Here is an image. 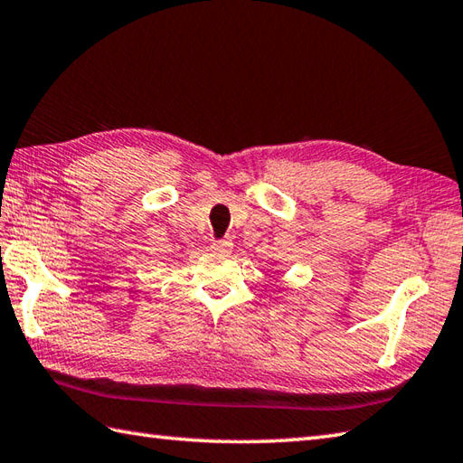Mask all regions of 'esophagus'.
Returning <instances> with one entry per match:
<instances>
[{
  "label": "esophagus",
  "mask_w": 463,
  "mask_h": 463,
  "mask_svg": "<svg viewBox=\"0 0 463 463\" xmlns=\"http://www.w3.org/2000/svg\"><path fill=\"white\" fill-rule=\"evenodd\" d=\"M211 249H213V252H216V255H231L232 239L231 237H224L221 241H214Z\"/></svg>",
  "instance_id": "34e87169"
}]
</instances>
